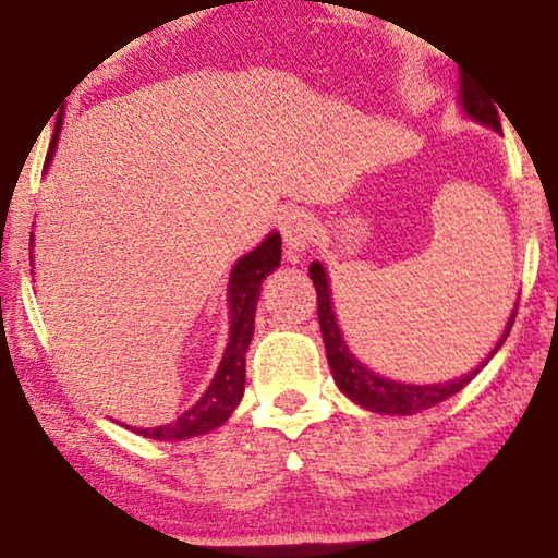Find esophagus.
<instances>
[{
	"label": "esophagus",
	"mask_w": 558,
	"mask_h": 558,
	"mask_svg": "<svg viewBox=\"0 0 558 558\" xmlns=\"http://www.w3.org/2000/svg\"><path fill=\"white\" fill-rule=\"evenodd\" d=\"M316 219L314 214L303 211V209H293L288 217L283 219V227H280V232H283V242L288 247V255L295 257L301 250H306V244L314 242L316 236Z\"/></svg>",
	"instance_id": "obj_1"
}]
</instances>
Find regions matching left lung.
<instances>
[{
  "label": "left lung",
  "instance_id": "obj_1",
  "mask_svg": "<svg viewBox=\"0 0 558 558\" xmlns=\"http://www.w3.org/2000/svg\"><path fill=\"white\" fill-rule=\"evenodd\" d=\"M462 104L466 109V114L472 119H477L482 124H489V128L500 130V117H497V107L493 101V96H487L477 84H472L470 78L462 76ZM311 280H314L316 288V303H318V324H322V333H324V344H326V360H329L333 380L341 388V392H347L349 398L354 400L356 405L367 408V411L375 413H390V415H411L418 411H426V408L441 403L466 388L474 380V375L480 373L482 367L493 360L497 349L505 344L508 333L512 329V322H515L518 308H512V316L508 326H505V333L497 341V347L489 352V356L477 369H472L470 375L459 377V380H449V383H439V385H405V383H392L385 380V377L375 375L373 369L362 367L360 362L354 360V354L349 352L344 339H341V331L337 326V318H333L331 311V293H329V283H326V272L322 263L311 265Z\"/></svg>",
  "mask_w": 558,
  "mask_h": 558
}]
</instances>
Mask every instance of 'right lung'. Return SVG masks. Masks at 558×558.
Wrapping results in <instances>:
<instances>
[{
    "label": "right lung",
    "mask_w": 558,
    "mask_h": 558,
    "mask_svg": "<svg viewBox=\"0 0 558 558\" xmlns=\"http://www.w3.org/2000/svg\"><path fill=\"white\" fill-rule=\"evenodd\" d=\"M58 132H61V122L56 124V135L50 140L46 162H50V155L56 150ZM280 252H283V247H280V234L272 232L257 250H252L250 255H244L240 263L234 265L232 280H229L232 331H229V344L225 360H221L219 365V373L211 380L209 390L204 392V398L173 423L155 428H135V434L158 441L191 439V436H202L206 430L219 428L221 423L232 415L244 392V354H247L252 331H255L259 286H263L265 275L272 272L275 267L280 265Z\"/></svg>",
    "instance_id": "add662e5"
}]
</instances>
